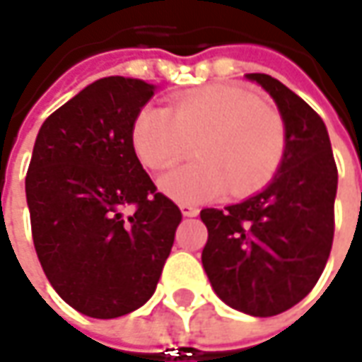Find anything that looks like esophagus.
I'll return each mask as SVG.
<instances>
[{
	"label": "esophagus",
	"instance_id": "obj_1",
	"mask_svg": "<svg viewBox=\"0 0 362 362\" xmlns=\"http://www.w3.org/2000/svg\"><path fill=\"white\" fill-rule=\"evenodd\" d=\"M180 211L184 217H196L199 214V209L196 206H189V204H182Z\"/></svg>",
	"mask_w": 362,
	"mask_h": 362
}]
</instances>
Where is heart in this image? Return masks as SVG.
Here are the masks:
<instances>
[{
    "instance_id": "1",
    "label": "heart",
    "mask_w": 362,
    "mask_h": 362,
    "mask_svg": "<svg viewBox=\"0 0 362 362\" xmlns=\"http://www.w3.org/2000/svg\"><path fill=\"white\" fill-rule=\"evenodd\" d=\"M139 160L164 170L198 145L196 163L160 176V189L182 204L219 198L225 189L245 198L262 189L286 156V123L252 93L216 86L186 95L173 110L148 103L133 123Z\"/></svg>"
}]
</instances>
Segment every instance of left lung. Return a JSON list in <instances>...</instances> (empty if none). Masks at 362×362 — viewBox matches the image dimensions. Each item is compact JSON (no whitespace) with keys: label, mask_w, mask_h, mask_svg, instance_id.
Instances as JSON below:
<instances>
[{"label":"left lung","mask_w":362,"mask_h":362,"mask_svg":"<svg viewBox=\"0 0 362 362\" xmlns=\"http://www.w3.org/2000/svg\"><path fill=\"white\" fill-rule=\"evenodd\" d=\"M276 102L288 148L267 188L225 209L199 211L202 264L225 304L255 317L290 310L312 292L335 231L337 166L322 117L269 74H247Z\"/></svg>","instance_id":"8db88e82"}]
</instances>
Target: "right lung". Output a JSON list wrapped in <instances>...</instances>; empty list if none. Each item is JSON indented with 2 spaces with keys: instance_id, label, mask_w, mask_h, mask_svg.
Here are the masks:
<instances>
[{
  "instance_id": "1",
  "label": "right lung",
  "mask_w": 362,
  "mask_h": 362,
  "mask_svg": "<svg viewBox=\"0 0 362 362\" xmlns=\"http://www.w3.org/2000/svg\"><path fill=\"white\" fill-rule=\"evenodd\" d=\"M153 95L137 78L95 80L47 117L33 146L25 192L40 267L68 305L98 320L155 294L182 221L133 148Z\"/></svg>"
}]
</instances>
